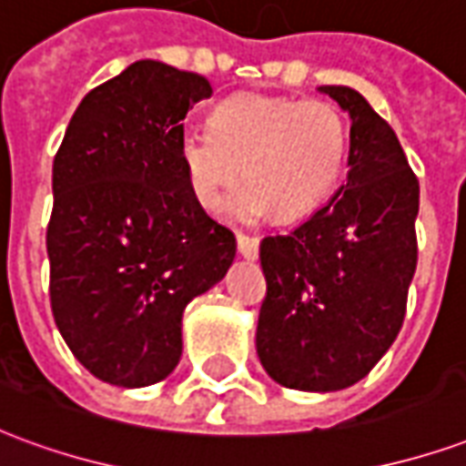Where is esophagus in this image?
<instances>
[{
	"label": "esophagus",
	"mask_w": 466,
	"mask_h": 466,
	"mask_svg": "<svg viewBox=\"0 0 466 466\" xmlns=\"http://www.w3.org/2000/svg\"><path fill=\"white\" fill-rule=\"evenodd\" d=\"M237 249H239L244 259H257V254H259V239L249 237V234H237Z\"/></svg>",
	"instance_id": "esophagus-1"
}]
</instances>
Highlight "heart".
<instances>
[{"label": "heart", "mask_w": 466, "mask_h": 466, "mask_svg": "<svg viewBox=\"0 0 466 466\" xmlns=\"http://www.w3.org/2000/svg\"><path fill=\"white\" fill-rule=\"evenodd\" d=\"M212 127H187L179 134V159L194 199L239 222L272 212L292 222L314 212L337 189L350 154V127L327 102L284 99L244 92L214 109Z\"/></svg>", "instance_id": "obj_1"}]
</instances>
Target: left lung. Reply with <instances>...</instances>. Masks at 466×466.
Instances as JSON below:
<instances>
[{"instance_id": "obj_1", "label": "left lung", "mask_w": 466, "mask_h": 466, "mask_svg": "<svg viewBox=\"0 0 466 466\" xmlns=\"http://www.w3.org/2000/svg\"><path fill=\"white\" fill-rule=\"evenodd\" d=\"M350 115V172L329 204L259 244L267 297L257 354L277 384L347 390L384 357L417 269L420 182L397 134L351 86H319Z\"/></svg>"}]
</instances>
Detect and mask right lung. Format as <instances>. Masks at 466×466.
Wrapping results in <instances>:
<instances>
[{
    "label": "right lung",
    "mask_w": 466,
    "mask_h": 466,
    "mask_svg": "<svg viewBox=\"0 0 466 466\" xmlns=\"http://www.w3.org/2000/svg\"><path fill=\"white\" fill-rule=\"evenodd\" d=\"M202 75L139 59L92 89L52 167L49 299L59 334L96 380L149 387L182 357L184 307L222 282L234 234L194 199L184 116Z\"/></svg>",
    "instance_id": "right-lung-1"
}]
</instances>
